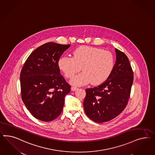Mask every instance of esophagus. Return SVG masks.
Listing matches in <instances>:
<instances>
[{
  "instance_id": "1",
  "label": "esophagus",
  "mask_w": 155,
  "mask_h": 155,
  "mask_svg": "<svg viewBox=\"0 0 155 155\" xmlns=\"http://www.w3.org/2000/svg\"><path fill=\"white\" fill-rule=\"evenodd\" d=\"M77 89H78V88L76 87H74V86H72V87H71V91H75V90H77Z\"/></svg>"
}]
</instances>
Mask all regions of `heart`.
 Here are the masks:
<instances>
[{
  "label": "heart",
  "mask_w": 155,
  "mask_h": 155,
  "mask_svg": "<svg viewBox=\"0 0 155 155\" xmlns=\"http://www.w3.org/2000/svg\"><path fill=\"white\" fill-rule=\"evenodd\" d=\"M73 57L63 56L59 59L58 66L68 78H71L80 71L82 73L71 80L75 86L87 84L98 85L110 75L114 66L111 52L89 46H81L73 51Z\"/></svg>",
  "instance_id": "1"
}]
</instances>
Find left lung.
Returning a JSON list of instances; mask_svg holds the SVG:
<instances>
[{
  "instance_id": "left-lung-1",
  "label": "left lung",
  "mask_w": 155,
  "mask_h": 155,
  "mask_svg": "<svg viewBox=\"0 0 155 155\" xmlns=\"http://www.w3.org/2000/svg\"><path fill=\"white\" fill-rule=\"evenodd\" d=\"M116 62L108 78L102 84L86 89L84 112L97 123L108 122L117 117L127 106L134 73L127 56L115 48Z\"/></svg>"
}]
</instances>
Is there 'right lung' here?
I'll return each mask as SVG.
<instances>
[{"mask_svg":"<svg viewBox=\"0 0 155 155\" xmlns=\"http://www.w3.org/2000/svg\"><path fill=\"white\" fill-rule=\"evenodd\" d=\"M71 46L47 42L29 56L20 73L21 99L34 117L51 122L61 114L71 86L60 74L58 61Z\"/></svg>","mask_w":155,"mask_h":155,"instance_id":"right-lung-1","label":"right lung"}]
</instances>
